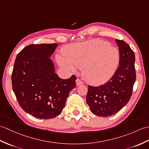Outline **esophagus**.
Listing matches in <instances>:
<instances>
[{
	"label": "esophagus",
	"instance_id": "34e87169",
	"mask_svg": "<svg viewBox=\"0 0 149 149\" xmlns=\"http://www.w3.org/2000/svg\"><path fill=\"white\" fill-rule=\"evenodd\" d=\"M76 84L77 86H80L83 84V82L82 81H81L79 79H77V80H76Z\"/></svg>",
	"mask_w": 149,
	"mask_h": 149
}]
</instances>
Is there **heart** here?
I'll list each match as a JSON object with an SVG mask.
<instances>
[{
    "label": "heart",
    "instance_id": "heart-1",
    "mask_svg": "<svg viewBox=\"0 0 149 149\" xmlns=\"http://www.w3.org/2000/svg\"><path fill=\"white\" fill-rule=\"evenodd\" d=\"M63 56L58 55L60 66L74 71L82 68V76L88 83L100 85L112 77L119 63V53L109 43L99 39L71 45L64 48Z\"/></svg>",
    "mask_w": 149,
    "mask_h": 149
}]
</instances>
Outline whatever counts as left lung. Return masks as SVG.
<instances>
[{"label": "left lung", "mask_w": 149, "mask_h": 149, "mask_svg": "<svg viewBox=\"0 0 149 149\" xmlns=\"http://www.w3.org/2000/svg\"><path fill=\"white\" fill-rule=\"evenodd\" d=\"M119 51V67L109 81L97 87L88 86L86 103L91 112L99 117H109L118 112L132 95L136 81L135 56L128 44L116 40Z\"/></svg>", "instance_id": "8db88e82"}]
</instances>
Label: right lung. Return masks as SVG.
<instances>
[{
  "label": "right lung",
  "instance_id": "obj_1",
  "mask_svg": "<svg viewBox=\"0 0 149 149\" xmlns=\"http://www.w3.org/2000/svg\"><path fill=\"white\" fill-rule=\"evenodd\" d=\"M58 44H30L16 58L12 86L24 111L36 118L48 119L60 115L67 98L76 86V77L62 79L55 73L50 59Z\"/></svg>",
  "mask_w": 149,
  "mask_h": 149
}]
</instances>
